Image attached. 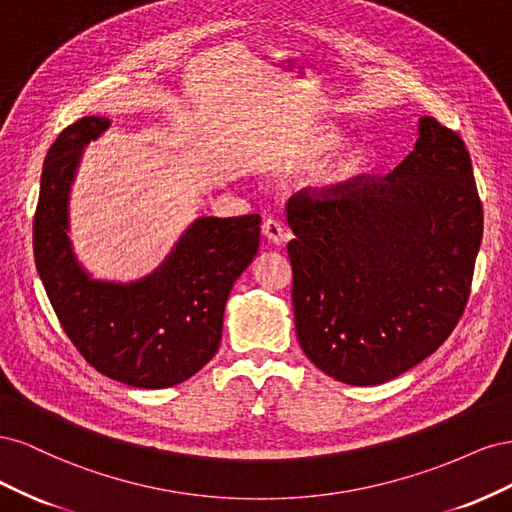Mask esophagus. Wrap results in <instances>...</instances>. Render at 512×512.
Masks as SVG:
<instances>
[{"instance_id": "34e87169", "label": "esophagus", "mask_w": 512, "mask_h": 512, "mask_svg": "<svg viewBox=\"0 0 512 512\" xmlns=\"http://www.w3.org/2000/svg\"><path fill=\"white\" fill-rule=\"evenodd\" d=\"M262 235H265V239H269L273 245H284V241H286L284 224L280 220H273V218H269L265 224H262Z\"/></svg>"}]
</instances>
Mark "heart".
<instances>
[{"instance_id":"b5f03b06","label":"heart","mask_w":512,"mask_h":512,"mask_svg":"<svg viewBox=\"0 0 512 512\" xmlns=\"http://www.w3.org/2000/svg\"><path fill=\"white\" fill-rule=\"evenodd\" d=\"M339 141H342V132L337 128H327L314 136V141L309 143V153H312V156H318V153L333 149ZM361 162H363V149L350 143L339 149L331 160H327L320 166V170L314 177V185L318 190H335L339 185H344L356 170H359Z\"/></svg>"}]
</instances>
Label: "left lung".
<instances>
[{"mask_svg":"<svg viewBox=\"0 0 512 512\" xmlns=\"http://www.w3.org/2000/svg\"><path fill=\"white\" fill-rule=\"evenodd\" d=\"M329 200H288L294 327L305 356L352 386L389 382L436 352L470 297L483 239L470 153L418 119L410 156Z\"/></svg>","mask_w":512,"mask_h":512,"instance_id":"obj_1","label":"left lung"}]
</instances>
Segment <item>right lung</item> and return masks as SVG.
I'll list each match as a JSON object with an SVG mask.
<instances>
[{"instance_id":"obj_1","label":"right lung","mask_w":512,"mask_h":512,"mask_svg":"<svg viewBox=\"0 0 512 512\" xmlns=\"http://www.w3.org/2000/svg\"><path fill=\"white\" fill-rule=\"evenodd\" d=\"M111 128L89 115L46 153L34 220V258L55 314L85 361L136 389L192 378L218 352L224 307L260 245V215L196 218L151 273L102 280L70 239V192L85 147Z\"/></svg>"}]
</instances>
